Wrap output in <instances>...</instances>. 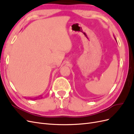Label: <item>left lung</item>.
Wrapping results in <instances>:
<instances>
[{"instance_id": "1", "label": "left lung", "mask_w": 134, "mask_h": 134, "mask_svg": "<svg viewBox=\"0 0 134 134\" xmlns=\"http://www.w3.org/2000/svg\"><path fill=\"white\" fill-rule=\"evenodd\" d=\"M115 39H116V38H115Z\"/></svg>"}]
</instances>
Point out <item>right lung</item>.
I'll use <instances>...</instances> for the list:
<instances>
[{
    "label": "right lung",
    "instance_id": "1",
    "mask_svg": "<svg viewBox=\"0 0 134 134\" xmlns=\"http://www.w3.org/2000/svg\"><path fill=\"white\" fill-rule=\"evenodd\" d=\"M39 98H38V99H39ZM38 99V98H36L34 99Z\"/></svg>",
    "mask_w": 134,
    "mask_h": 134
}]
</instances>
